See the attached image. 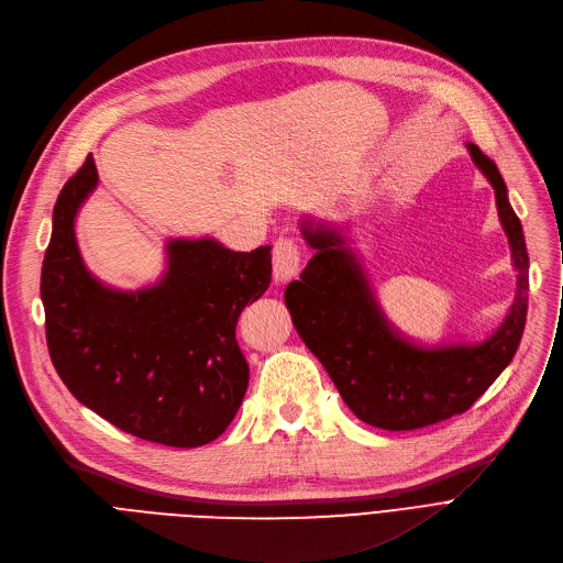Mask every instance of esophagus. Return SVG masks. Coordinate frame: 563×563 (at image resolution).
<instances>
[{
  "label": "esophagus",
  "instance_id": "1",
  "mask_svg": "<svg viewBox=\"0 0 563 563\" xmlns=\"http://www.w3.org/2000/svg\"><path fill=\"white\" fill-rule=\"evenodd\" d=\"M302 271V252L292 239H277L273 250V275L277 284L295 279Z\"/></svg>",
  "mask_w": 563,
  "mask_h": 563
}]
</instances>
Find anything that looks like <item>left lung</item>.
Listing matches in <instances>:
<instances>
[{"label": "left lung", "mask_w": 563, "mask_h": 563, "mask_svg": "<svg viewBox=\"0 0 563 563\" xmlns=\"http://www.w3.org/2000/svg\"><path fill=\"white\" fill-rule=\"evenodd\" d=\"M477 168L495 190L500 222L509 236L518 288L505 322L482 343L420 347L402 339L384 318L373 288L339 227L302 222L316 250L284 300L297 334L318 356L352 413L388 432H405L468 411L509 366L525 329L530 256L522 224L507 200V186L477 145L468 143Z\"/></svg>", "instance_id": "8db88e82"}]
</instances>
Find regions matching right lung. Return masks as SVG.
<instances>
[{
  "mask_svg": "<svg viewBox=\"0 0 563 563\" xmlns=\"http://www.w3.org/2000/svg\"><path fill=\"white\" fill-rule=\"evenodd\" d=\"M95 186L88 156L54 205L41 275L54 368L81 405L122 432L170 448L207 445L245 398L250 366L236 322L271 286V247L231 252L213 239H175L156 286L107 288L86 271L75 239V216Z\"/></svg>",
  "mask_w": 563,
  "mask_h": 563,
  "instance_id": "add662e5",
  "label": "right lung"
}]
</instances>
